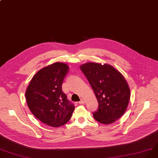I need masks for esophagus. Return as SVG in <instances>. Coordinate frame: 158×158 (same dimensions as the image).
Here are the masks:
<instances>
[{"label":"esophagus","mask_w":158,"mask_h":158,"mask_svg":"<svg viewBox=\"0 0 158 158\" xmlns=\"http://www.w3.org/2000/svg\"><path fill=\"white\" fill-rule=\"evenodd\" d=\"M79 104H83V103H85V100H83V99H81V100L79 102Z\"/></svg>","instance_id":"esophagus-1"}]
</instances>
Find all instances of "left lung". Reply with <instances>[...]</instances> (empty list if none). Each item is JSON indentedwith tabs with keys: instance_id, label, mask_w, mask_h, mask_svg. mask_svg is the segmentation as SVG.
Returning <instances> with one entry per match:
<instances>
[{
	"instance_id": "8db88e82",
	"label": "left lung",
	"mask_w": 158,
	"mask_h": 158,
	"mask_svg": "<svg viewBox=\"0 0 158 158\" xmlns=\"http://www.w3.org/2000/svg\"><path fill=\"white\" fill-rule=\"evenodd\" d=\"M94 92L98 109L95 120L110 124L124 114L130 98V90L124 76L109 64L89 62L80 66Z\"/></svg>"
}]
</instances>
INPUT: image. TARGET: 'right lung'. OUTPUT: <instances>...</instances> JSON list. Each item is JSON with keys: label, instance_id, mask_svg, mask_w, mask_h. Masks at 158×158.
I'll return each mask as SVG.
<instances>
[{"label": "right lung", "instance_id": "right-lung-1", "mask_svg": "<svg viewBox=\"0 0 158 158\" xmlns=\"http://www.w3.org/2000/svg\"><path fill=\"white\" fill-rule=\"evenodd\" d=\"M69 70L67 64L56 62L34 75L25 93L29 109L43 123L52 127L65 124L71 118L74 105L67 100L62 85Z\"/></svg>", "mask_w": 158, "mask_h": 158}]
</instances>
